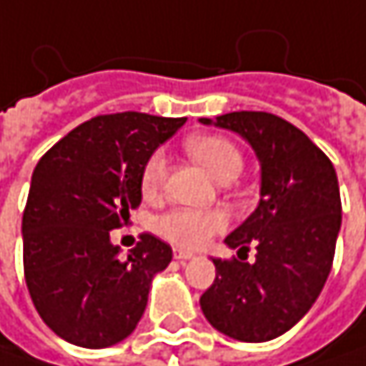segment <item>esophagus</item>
Instances as JSON below:
<instances>
[{"label":"esophagus","instance_id":"obj_1","mask_svg":"<svg viewBox=\"0 0 366 366\" xmlns=\"http://www.w3.org/2000/svg\"><path fill=\"white\" fill-rule=\"evenodd\" d=\"M174 258H178V260H188V258H192V252L182 250V248H176V250H174Z\"/></svg>","mask_w":366,"mask_h":366}]
</instances>
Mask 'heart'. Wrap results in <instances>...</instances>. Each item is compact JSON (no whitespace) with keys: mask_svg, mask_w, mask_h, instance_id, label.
I'll list each match as a JSON object with an SVG mask.
<instances>
[{"mask_svg":"<svg viewBox=\"0 0 366 366\" xmlns=\"http://www.w3.org/2000/svg\"><path fill=\"white\" fill-rule=\"evenodd\" d=\"M184 150L218 182L227 178H237L244 165L237 146L222 135H209V133L190 135L184 142ZM165 174H167V159L161 150H157L148 157L142 169L139 176L142 194L148 199L157 197L159 190L163 188ZM224 227H227V216L216 209L201 212V209L178 207L163 214L157 220V231L165 239L184 248H201L212 235L220 233Z\"/></svg>","mask_w":366,"mask_h":366,"instance_id":"b5f03b06","label":"heart"}]
</instances>
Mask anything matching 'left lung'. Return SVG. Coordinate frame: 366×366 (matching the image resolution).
Here are the masks:
<instances>
[{
  "label": "left lung",
  "instance_id": "1",
  "mask_svg": "<svg viewBox=\"0 0 366 366\" xmlns=\"http://www.w3.org/2000/svg\"><path fill=\"white\" fill-rule=\"evenodd\" d=\"M212 124L209 118H201ZM216 127L239 133L260 163V201L224 242L257 260H220L201 310L216 330L260 343L290 330L325 288L341 229V197L329 157L295 124L269 112H231Z\"/></svg>",
  "mask_w": 366,
  "mask_h": 366
}]
</instances>
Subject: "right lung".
<instances>
[{
  "instance_id": "obj_1",
  "label": "right lung",
  "mask_w": 366,
  "mask_h": 366,
  "mask_svg": "<svg viewBox=\"0 0 366 366\" xmlns=\"http://www.w3.org/2000/svg\"><path fill=\"white\" fill-rule=\"evenodd\" d=\"M184 122L142 112L95 116L39 159L23 212V264L37 314L61 339L110 347L144 316L172 248L144 233L120 258L110 231L142 203L148 157Z\"/></svg>"
}]
</instances>
